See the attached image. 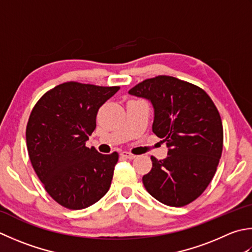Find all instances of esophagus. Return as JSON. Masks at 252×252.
<instances>
[{
	"mask_svg": "<svg viewBox=\"0 0 252 252\" xmlns=\"http://www.w3.org/2000/svg\"><path fill=\"white\" fill-rule=\"evenodd\" d=\"M121 155H122L123 157H126V158H127V159H134L135 157H136L135 155L131 154V153H129V152H122Z\"/></svg>",
	"mask_w": 252,
	"mask_h": 252,
	"instance_id": "esophagus-1",
	"label": "esophagus"
}]
</instances>
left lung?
Returning a JSON list of instances; mask_svg holds the SVG:
<instances>
[{"label": "left lung", "instance_id": "obj_1", "mask_svg": "<svg viewBox=\"0 0 252 252\" xmlns=\"http://www.w3.org/2000/svg\"><path fill=\"white\" fill-rule=\"evenodd\" d=\"M154 108L152 130L168 147L167 157H151L143 185L157 201L184 206L203 193L223 151V125L214 102L200 87L172 76H156L129 91Z\"/></svg>", "mask_w": 252, "mask_h": 252}]
</instances>
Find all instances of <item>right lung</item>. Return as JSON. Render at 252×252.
I'll use <instances>...</instances> for the list:
<instances>
[{"label":"right lung","instance_id":"add662e5","mask_svg":"<svg viewBox=\"0 0 252 252\" xmlns=\"http://www.w3.org/2000/svg\"><path fill=\"white\" fill-rule=\"evenodd\" d=\"M119 90L63 83L33 107L26 127L29 158L44 189L64 208H88L110 188L119 155L100 154L85 142L96 129L98 109Z\"/></svg>","mask_w":252,"mask_h":252}]
</instances>
